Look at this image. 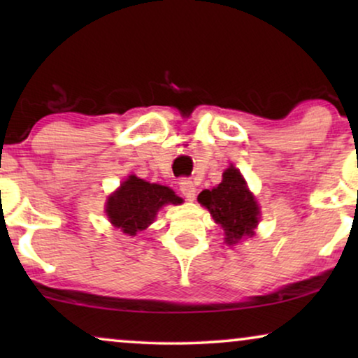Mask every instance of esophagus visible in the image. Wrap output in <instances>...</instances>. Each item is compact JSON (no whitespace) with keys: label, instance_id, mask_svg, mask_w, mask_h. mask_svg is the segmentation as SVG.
I'll use <instances>...</instances> for the list:
<instances>
[{"label":"esophagus","instance_id":"1","mask_svg":"<svg viewBox=\"0 0 358 358\" xmlns=\"http://www.w3.org/2000/svg\"><path fill=\"white\" fill-rule=\"evenodd\" d=\"M179 190L182 192V195L187 200H194L195 192H197V189H195V184L187 178L179 180Z\"/></svg>","mask_w":358,"mask_h":358}]
</instances>
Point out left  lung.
I'll return each instance as SVG.
<instances>
[{
	"mask_svg": "<svg viewBox=\"0 0 358 358\" xmlns=\"http://www.w3.org/2000/svg\"><path fill=\"white\" fill-rule=\"evenodd\" d=\"M199 202L208 208L212 217L227 233V243L236 244L243 236L254 233L259 223V207L236 168H228L218 187L203 190Z\"/></svg>",
	"mask_w": 358,
	"mask_h": 358,
	"instance_id": "obj_1",
	"label": "left lung"
}]
</instances>
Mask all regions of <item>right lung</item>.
<instances>
[{
    "label": "right lung",
    "instance_id": "obj_1",
    "mask_svg": "<svg viewBox=\"0 0 358 358\" xmlns=\"http://www.w3.org/2000/svg\"><path fill=\"white\" fill-rule=\"evenodd\" d=\"M169 187L159 184L145 182L143 179L130 176L120 189L107 202V217L114 227L135 236L153 222L155 215L166 203H180Z\"/></svg>",
    "mask_w": 358,
    "mask_h": 358
}]
</instances>
